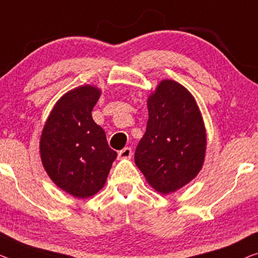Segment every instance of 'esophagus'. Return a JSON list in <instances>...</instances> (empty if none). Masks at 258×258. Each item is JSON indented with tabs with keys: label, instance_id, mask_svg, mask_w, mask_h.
I'll use <instances>...</instances> for the list:
<instances>
[{
	"label": "esophagus",
	"instance_id": "esophagus-1",
	"mask_svg": "<svg viewBox=\"0 0 258 258\" xmlns=\"http://www.w3.org/2000/svg\"><path fill=\"white\" fill-rule=\"evenodd\" d=\"M118 156L119 159H131V156H132V149L130 147H125L118 153Z\"/></svg>",
	"mask_w": 258,
	"mask_h": 258
}]
</instances>
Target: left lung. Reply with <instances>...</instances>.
<instances>
[{
  "label": "left lung",
  "instance_id": "8db88e82",
  "mask_svg": "<svg viewBox=\"0 0 258 258\" xmlns=\"http://www.w3.org/2000/svg\"><path fill=\"white\" fill-rule=\"evenodd\" d=\"M147 106V128L134 160L154 189L168 195L201 171L206 152L205 126L194 96L176 81H161Z\"/></svg>",
  "mask_w": 258,
  "mask_h": 258
}]
</instances>
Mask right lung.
<instances>
[{
	"instance_id": "right-lung-1",
	"label": "right lung",
	"mask_w": 258,
	"mask_h": 258,
	"mask_svg": "<svg viewBox=\"0 0 258 258\" xmlns=\"http://www.w3.org/2000/svg\"><path fill=\"white\" fill-rule=\"evenodd\" d=\"M99 96L101 90L89 84L68 91L53 107L40 137L46 172L60 189L76 198L97 194L117 157L104 130L91 116Z\"/></svg>"
}]
</instances>
